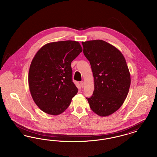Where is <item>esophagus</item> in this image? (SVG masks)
<instances>
[{
  "mask_svg": "<svg viewBox=\"0 0 157 157\" xmlns=\"http://www.w3.org/2000/svg\"><path fill=\"white\" fill-rule=\"evenodd\" d=\"M80 83H81V85L82 88H83V87H84V85H85V84H84V81H81Z\"/></svg>",
  "mask_w": 157,
  "mask_h": 157,
  "instance_id": "34e87169",
  "label": "esophagus"
}]
</instances>
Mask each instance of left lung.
<instances>
[{"mask_svg": "<svg viewBox=\"0 0 157 157\" xmlns=\"http://www.w3.org/2000/svg\"><path fill=\"white\" fill-rule=\"evenodd\" d=\"M82 44L94 79L93 94L86 99L96 114L109 116L122 105L129 92L131 76L126 60L117 48L104 40Z\"/></svg>", "mask_w": 157, "mask_h": 157, "instance_id": "obj_1", "label": "left lung"}]
</instances>
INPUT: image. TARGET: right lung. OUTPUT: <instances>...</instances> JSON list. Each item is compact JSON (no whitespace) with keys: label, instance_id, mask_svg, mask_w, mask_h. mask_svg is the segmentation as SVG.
<instances>
[{"label":"right lung","instance_id":"obj_1","mask_svg":"<svg viewBox=\"0 0 157 157\" xmlns=\"http://www.w3.org/2000/svg\"><path fill=\"white\" fill-rule=\"evenodd\" d=\"M82 51L78 42L48 43L36 53L30 64L28 82L31 96L44 112L58 115L78 92L72 82L71 62Z\"/></svg>","mask_w":157,"mask_h":157}]
</instances>
